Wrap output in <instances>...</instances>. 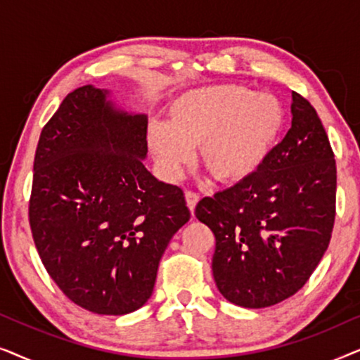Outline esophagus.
I'll use <instances>...</instances> for the list:
<instances>
[{"mask_svg": "<svg viewBox=\"0 0 360 360\" xmlns=\"http://www.w3.org/2000/svg\"><path fill=\"white\" fill-rule=\"evenodd\" d=\"M185 200H186V206H188L191 213H193L196 203H198V201H200V195L195 193V191L186 190V191H185Z\"/></svg>", "mask_w": 360, "mask_h": 360, "instance_id": "esophagus-1", "label": "esophagus"}]
</instances>
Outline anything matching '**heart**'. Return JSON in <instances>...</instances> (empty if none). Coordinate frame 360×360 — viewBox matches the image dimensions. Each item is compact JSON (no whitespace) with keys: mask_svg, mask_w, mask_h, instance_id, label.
<instances>
[{"mask_svg":"<svg viewBox=\"0 0 360 360\" xmlns=\"http://www.w3.org/2000/svg\"><path fill=\"white\" fill-rule=\"evenodd\" d=\"M285 121L283 106L270 93L240 85H213L176 96L165 124L147 132L150 154L167 175H179L200 147L201 164L221 184H239L269 159Z\"/></svg>","mask_w":360,"mask_h":360,"instance_id":"heart-1","label":"heart"}]
</instances>
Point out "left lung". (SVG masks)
<instances>
[{"mask_svg":"<svg viewBox=\"0 0 360 360\" xmlns=\"http://www.w3.org/2000/svg\"><path fill=\"white\" fill-rule=\"evenodd\" d=\"M292 127L250 179L206 196L213 277L228 302L265 308L298 292L326 252L336 218V160L318 112L292 93Z\"/></svg>","mask_w":360,"mask_h":360,"instance_id":"obj_1","label":"left lung"}]
</instances>
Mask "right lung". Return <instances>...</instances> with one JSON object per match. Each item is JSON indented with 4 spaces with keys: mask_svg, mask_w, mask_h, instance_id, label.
Listing matches in <instances>:
<instances>
[{
    "mask_svg": "<svg viewBox=\"0 0 360 360\" xmlns=\"http://www.w3.org/2000/svg\"><path fill=\"white\" fill-rule=\"evenodd\" d=\"M106 98V90L77 88L44 126L29 224L68 300L91 313L126 314L150 298L162 255L190 210L181 188L142 164L147 116Z\"/></svg>",
    "mask_w": 360,
    "mask_h": 360,
    "instance_id": "1",
    "label": "right lung"
}]
</instances>
